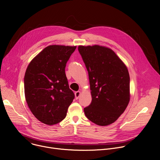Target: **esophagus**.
<instances>
[{"instance_id": "esophagus-1", "label": "esophagus", "mask_w": 160, "mask_h": 160, "mask_svg": "<svg viewBox=\"0 0 160 160\" xmlns=\"http://www.w3.org/2000/svg\"><path fill=\"white\" fill-rule=\"evenodd\" d=\"M80 94H81L80 91H77V92H76L75 93V99H78L79 98V97H80Z\"/></svg>"}]
</instances>
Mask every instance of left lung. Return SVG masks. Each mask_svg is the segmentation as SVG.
<instances>
[{
	"label": "left lung",
	"instance_id": "8db88e82",
	"mask_svg": "<svg viewBox=\"0 0 160 160\" xmlns=\"http://www.w3.org/2000/svg\"><path fill=\"white\" fill-rule=\"evenodd\" d=\"M88 73L92 102L84 108L87 118L100 126L115 122L126 109L130 98L127 67L112 49L79 45Z\"/></svg>",
	"mask_w": 160,
	"mask_h": 160
}]
</instances>
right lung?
I'll return each instance as SVG.
<instances>
[{
  "mask_svg": "<svg viewBox=\"0 0 160 160\" xmlns=\"http://www.w3.org/2000/svg\"><path fill=\"white\" fill-rule=\"evenodd\" d=\"M76 48L49 45L27 68L24 78L26 101L33 115L44 124L52 125L64 120L75 98L68 85L65 67Z\"/></svg>",
  "mask_w": 160,
  "mask_h": 160,
  "instance_id": "add662e5",
  "label": "right lung"
}]
</instances>
